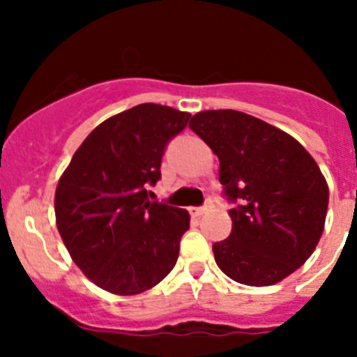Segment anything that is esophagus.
Wrapping results in <instances>:
<instances>
[{
  "mask_svg": "<svg viewBox=\"0 0 357 357\" xmlns=\"http://www.w3.org/2000/svg\"><path fill=\"white\" fill-rule=\"evenodd\" d=\"M211 208H212V203L208 202V203H206V205L196 206V208H190V211H192L194 215H203V214H206V212L211 211Z\"/></svg>",
  "mask_w": 357,
  "mask_h": 357,
  "instance_id": "obj_1",
  "label": "esophagus"
}]
</instances>
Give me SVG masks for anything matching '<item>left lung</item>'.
Segmentation results:
<instances>
[{
	"label": "left lung",
	"instance_id": "8db88e82",
	"mask_svg": "<svg viewBox=\"0 0 357 357\" xmlns=\"http://www.w3.org/2000/svg\"><path fill=\"white\" fill-rule=\"evenodd\" d=\"M188 127L220 160V181L236 208L232 232L212 245L230 280L268 287L314 252L325 227L328 185L294 137L238 110H203Z\"/></svg>",
	"mask_w": 357,
	"mask_h": 357
}]
</instances>
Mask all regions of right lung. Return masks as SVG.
Listing matches in <instances>:
<instances>
[{
    "label": "right lung",
    "instance_id": "add662e5",
    "mask_svg": "<svg viewBox=\"0 0 357 357\" xmlns=\"http://www.w3.org/2000/svg\"><path fill=\"white\" fill-rule=\"evenodd\" d=\"M190 114L142 103L105 119L86 136L58 181L59 236L83 274L118 296L142 294L178 261L188 230L185 208L151 202L167 143Z\"/></svg>",
    "mask_w": 357,
    "mask_h": 357
}]
</instances>
